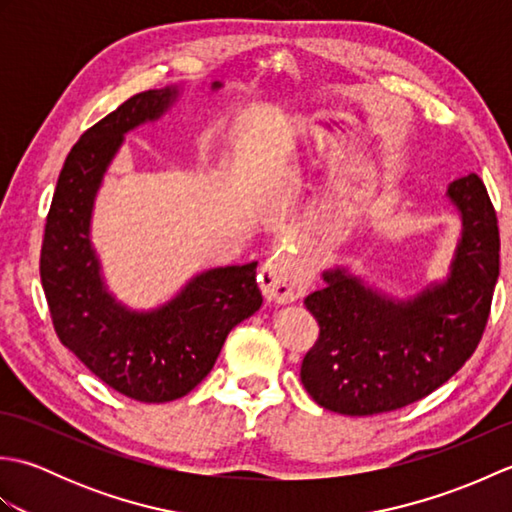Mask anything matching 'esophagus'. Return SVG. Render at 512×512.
I'll list each match as a JSON object with an SVG mask.
<instances>
[{"label":"esophagus","instance_id":"esophagus-1","mask_svg":"<svg viewBox=\"0 0 512 512\" xmlns=\"http://www.w3.org/2000/svg\"><path fill=\"white\" fill-rule=\"evenodd\" d=\"M259 288L264 297L273 303H292L306 290V277L301 270L281 253L270 257L259 270Z\"/></svg>","mask_w":512,"mask_h":512}]
</instances>
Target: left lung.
<instances>
[{"label":"left lung","mask_w":512,"mask_h":512,"mask_svg":"<svg viewBox=\"0 0 512 512\" xmlns=\"http://www.w3.org/2000/svg\"><path fill=\"white\" fill-rule=\"evenodd\" d=\"M462 237L449 277L398 301L345 268L325 270L306 297L319 339L303 356L301 383L323 409L343 416L407 407L458 372L480 343L499 277V228L477 173L451 182Z\"/></svg>","instance_id":"8db88e82"}]
</instances>
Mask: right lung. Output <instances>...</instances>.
Here are the masks:
<instances>
[{"label": "right lung", "instance_id": "1", "mask_svg": "<svg viewBox=\"0 0 512 512\" xmlns=\"http://www.w3.org/2000/svg\"><path fill=\"white\" fill-rule=\"evenodd\" d=\"M176 96V88L134 94L76 140L41 244V286L59 341L105 385L140 402L187 396L213 369L228 332L262 306L257 262L206 270L151 312L127 310L105 290L90 242L96 191L123 136L160 118Z\"/></svg>", "mask_w": 512, "mask_h": 512}]
</instances>
